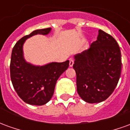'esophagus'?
<instances>
[{"instance_id": "obj_1", "label": "esophagus", "mask_w": 130, "mask_h": 130, "mask_svg": "<svg viewBox=\"0 0 130 130\" xmlns=\"http://www.w3.org/2000/svg\"><path fill=\"white\" fill-rule=\"evenodd\" d=\"M74 61L73 59H70V67H72L74 65Z\"/></svg>"}]
</instances>
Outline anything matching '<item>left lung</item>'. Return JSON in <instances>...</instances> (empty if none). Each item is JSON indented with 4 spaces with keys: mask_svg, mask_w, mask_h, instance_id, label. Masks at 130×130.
<instances>
[{
    "mask_svg": "<svg viewBox=\"0 0 130 130\" xmlns=\"http://www.w3.org/2000/svg\"><path fill=\"white\" fill-rule=\"evenodd\" d=\"M74 58L76 90L81 98L88 103L106 100L115 90L121 74V53L116 40L99 30L97 40Z\"/></svg>",
    "mask_w": 130,
    "mask_h": 130,
    "instance_id": "obj_1",
    "label": "left lung"
}]
</instances>
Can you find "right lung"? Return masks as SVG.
Wrapping results in <instances>:
<instances>
[{
    "label": "right lung",
    "mask_w": 130,
    "mask_h": 130,
    "mask_svg": "<svg viewBox=\"0 0 130 130\" xmlns=\"http://www.w3.org/2000/svg\"><path fill=\"white\" fill-rule=\"evenodd\" d=\"M50 31L51 28L34 30L19 40L12 51L10 69L13 87L19 98L29 104L40 106L47 103L54 95L57 80L69 67V60L39 67L24 59L23 44L27 38L37 34L47 35Z\"/></svg>",
    "instance_id": "add662e5"
}]
</instances>
